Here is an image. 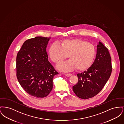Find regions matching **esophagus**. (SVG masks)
I'll return each mask as SVG.
<instances>
[{
  "label": "esophagus",
  "mask_w": 124,
  "mask_h": 124,
  "mask_svg": "<svg viewBox=\"0 0 124 124\" xmlns=\"http://www.w3.org/2000/svg\"><path fill=\"white\" fill-rule=\"evenodd\" d=\"M65 75L67 77H70V76H71L72 74L71 73H65Z\"/></svg>",
  "instance_id": "34e87169"
}]
</instances>
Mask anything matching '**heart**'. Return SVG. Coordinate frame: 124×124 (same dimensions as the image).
<instances>
[{
	"instance_id": "1",
	"label": "heart",
	"mask_w": 124,
	"mask_h": 124,
	"mask_svg": "<svg viewBox=\"0 0 124 124\" xmlns=\"http://www.w3.org/2000/svg\"><path fill=\"white\" fill-rule=\"evenodd\" d=\"M48 54L54 63L59 64L68 58L69 60L62 63L57 68L63 71H69L76 68L83 71L92 65L96 55L94 46L81 39H67L60 42L59 45L53 44L49 48Z\"/></svg>"
}]
</instances>
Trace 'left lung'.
Segmentation results:
<instances>
[{
	"instance_id": "8db88e82",
	"label": "left lung",
	"mask_w": 124,
	"mask_h": 124,
	"mask_svg": "<svg viewBox=\"0 0 124 124\" xmlns=\"http://www.w3.org/2000/svg\"><path fill=\"white\" fill-rule=\"evenodd\" d=\"M94 61L86 71L77 74L78 82L72 90L84 100L93 97L106 85L112 71V59L108 49L101 42L97 45Z\"/></svg>"
}]
</instances>
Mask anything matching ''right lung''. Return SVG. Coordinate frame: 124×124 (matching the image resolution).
<instances>
[{
    "label": "right lung",
    "mask_w": 124,
    "mask_h": 124,
    "mask_svg": "<svg viewBox=\"0 0 124 124\" xmlns=\"http://www.w3.org/2000/svg\"><path fill=\"white\" fill-rule=\"evenodd\" d=\"M50 38L36 37L24 42L16 58L17 78L24 90L38 98L53 89V77L59 73L49 62L46 47Z\"/></svg>",
    "instance_id": "obj_1"
}]
</instances>
